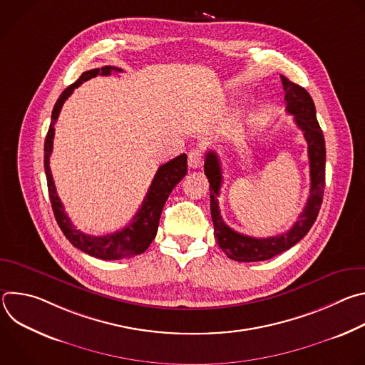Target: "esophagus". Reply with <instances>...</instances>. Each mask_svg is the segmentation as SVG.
<instances>
[{
	"instance_id": "obj_1",
	"label": "esophagus",
	"mask_w": 365,
	"mask_h": 365,
	"mask_svg": "<svg viewBox=\"0 0 365 365\" xmlns=\"http://www.w3.org/2000/svg\"><path fill=\"white\" fill-rule=\"evenodd\" d=\"M203 163V154L199 148H193L187 155V165L190 169H199Z\"/></svg>"
}]
</instances>
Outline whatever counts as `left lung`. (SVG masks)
Here are the masks:
<instances>
[{"mask_svg":"<svg viewBox=\"0 0 365 365\" xmlns=\"http://www.w3.org/2000/svg\"><path fill=\"white\" fill-rule=\"evenodd\" d=\"M286 92V111L294 117V123L302 130L307 143V155L310 168V190L304 210L299 215L293 227L280 235L267 238H254L231 230L222 220L220 211V189L222 185V168L218 154L210 150L205 155V175L210 182L211 190V215L214 222V235L220 248L228 258L235 262L251 263L264 262L282 254L297 244L315 224L324 197L325 189V138L317 120L315 103L307 91L286 76H280Z\"/></svg>","mask_w":365,"mask_h":365,"instance_id":"8db88e82","label":"left lung"}]
</instances>
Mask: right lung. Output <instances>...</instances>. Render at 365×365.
Listing matches in <instances>:
<instances>
[{"label":"right lung","instance_id":"right-lung-1","mask_svg":"<svg viewBox=\"0 0 365 365\" xmlns=\"http://www.w3.org/2000/svg\"><path fill=\"white\" fill-rule=\"evenodd\" d=\"M111 72H123V69L114 66H102L92 71H86L75 83L69 85L62 92L58 102L55 103L53 113H51V123L44 140V170L47 178V189L58 225L61 227L62 232L73 247L101 259H121L144 252L154 240L155 234H158L159 220L169 195L187 173V155L185 153L178 155L173 160L162 165L158 169V172H155V176L150 185V189L141 203L138 212L134 215L133 221L121 231H115L107 235H88L81 230L75 228L71 218L66 215L65 207L58 196L53 176H51V170L48 166L51 148H53L55 123L58 121L65 101L72 95V92L78 86H81L85 81H89L91 78H95L98 75L108 76L111 75Z\"/></svg>","mask_w":365,"mask_h":365}]
</instances>
